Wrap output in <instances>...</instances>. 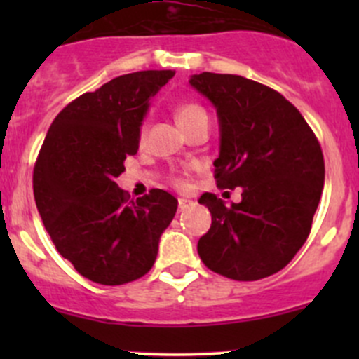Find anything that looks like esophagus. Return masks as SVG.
Here are the masks:
<instances>
[{
	"label": "esophagus",
	"instance_id": "1",
	"mask_svg": "<svg viewBox=\"0 0 359 359\" xmlns=\"http://www.w3.org/2000/svg\"><path fill=\"white\" fill-rule=\"evenodd\" d=\"M191 206H194V201L187 200V198H179V210H180V212L191 208Z\"/></svg>",
	"mask_w": 359,
	"mask_h": 359
}]
</instances>
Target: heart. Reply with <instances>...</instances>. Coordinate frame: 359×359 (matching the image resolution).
<instances>
[{"instance_id":"heart-1","label":"heart","mask_w":359,"mask_h":359,"mask_svg":"<svg viewBox=\"0 0 359 359\" xmlns=\"http://www.w3.org/2000/svg\"><path fill=\"white\" fill-rule=\"evenodd\" d=\"M175 116H177V123H179V126L182 128V126L196 121L198 118H205L206 112L203 111V107L198 106V104H184V106H180L179 109H177Z\"/></svg>"}]
</instances>
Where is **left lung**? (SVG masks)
Returning a JSON list of instances; mask_svg holds the SVG:
<instances>
[{
	"label": "left lung",
	"mask_w": 359,
	"mask_h": 359,
	"mask_svg": "<svg viewBox=\"0 0 359 359\" xmlns=\"http://www.w3.org/2000/svg\"><path fill=\"white\" fill-rule=\"evenodd\" d=\"M189 85L219 118L217 186L243 189L231 206L212 193L198 200L212 213L198 253L213 273L262 280L283 269L309 236L325 184L323 153L297 107L269 86L215 72L193 74Z\"/></svg>",
	"instance_id": "1"
}]
</instances>
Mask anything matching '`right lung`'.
<instances>
[{"label": "right lung", "instance_id": "add662e5", "mask_svg": "<svg viewBox=\"0 0 359 359\" xmlns=\"http://www.w3.org/2000/svg\"><path fill=\"white\" fill-rule=\"evenodd\" d=\"M175 71L118 76L72 100L53 119L32 175L46 233L93 283L123 285L153 267L179 201L163 189L128 201L116 177L139 151L151 99Z\"/></svg>", "mask_w": 359, "mask_h": 359}]
</instances>
